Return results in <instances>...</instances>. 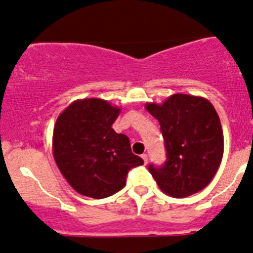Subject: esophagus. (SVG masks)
<instances>
[{"mask_svg":"<svg viewBox=\"0 0 253 253\" xmlns=\"http://www.w3.org/2000/svg\"><path fill=\"white\" fill-rule=\"evenodd\" d=\"M141 158H142V160H144V163L148 164V155H146V154H142Z\"/></svg>","mask_w":253,"mask_h":253,"instance_id":"1","label":"esophagus"}]
</instances>
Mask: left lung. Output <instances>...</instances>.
<instances>
[{
  "label": "left lung",
  "instance_id": "left-lung-1",
  "mask_svg": "<svg viewBox=\"0 0 253 253\" xmlns=\"http://www.w3.org/2000/svg\"><path fill=\"white\" fill-rule=\"evenodd\" d=\"M145 108L160 124L167 162L149 172L168 196L182 199L204 190L223 159L224 136L219 116L203 96L173 94Z\"/></svg>",
  "mask_w": 253,
  "mask_h": 253
}]
</instances>
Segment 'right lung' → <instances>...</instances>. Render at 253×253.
Here are the masks:
<instances>
[{"label": "right lung", "mask_w": 253, "mask_h": 253, "mask_svg": "<svg viewBox=\"0 0 253 253\" xmlns=\"http://www.w3.org/2000/svg\"><path fill=\"white\" fill-rule=\"evenodd\" d=\"M121 108L99 98L72 102L54 125L53 157L70 186L91 199H104L125 187L131 168L144 160L131 151L129 140L112 125Z\"/></svg>", "instance_id": "right-lung-1"}]
</instances>
